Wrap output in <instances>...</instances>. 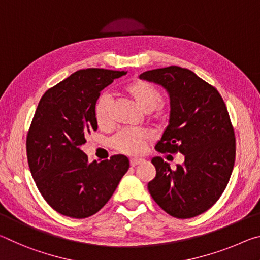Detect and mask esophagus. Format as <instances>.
<instances>
[{
	"instance_id": "obj_1",
	"label": "esophagus",
	"mask_w": 260,
	"mask_h": 260,
	"mask_svg": "<svg viewBox=\"0 0 260 260\" xmlns=\"http://www.w3.org/2000/svg\"><path fill=\"white\" fill-rule=\"evenodd\" d=\"M144 162V159H140V158H134V159H130V165L133 166V167H135V166L137 165H140Z\"/></svg>"
}]
</instances>
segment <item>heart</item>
<instances>
[{
    "label": "heart",
    "mask_w": 260,
    "mask_h": 260,
    "mask_svg": "<svg viewBox=\"0 0 260 260\" xmlns=\"http://www.w3.org/2000/svg\"><path fill=\"white\" fill-rule=\"evenodd\" d=\"M123 92L133 100L144 113H150L155 121L162 120L165 108L160 105L162 94L158 87L145 79H135L123 87ZM113 101L108 93H102L94 104V117L101 129L110 126ZM151 134L145 130H123L112 139V146L118 152L129 155L140 154L151 142Z\"/></svg>",
    "instance_id": "1"
}]
</instances>
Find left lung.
<instances>
[{
    "mask_svg": "<svg viewBox=\"0 0 260 260\" xmlns=\"http://www.w3.org/2000/svg\"><path fill=\"white\" fill-rule=\"evenodd\" d=\"M139 77L169 93V124L155 150L184 155L175 169L160 156L153 158L156 175L148 191L169 215L193 218L218 202L235 164V134L226 104L214 86L185 68L170 66Z\"/></svg>",
    "mask_w": 260,
    "mask_h": 260,
    "instance_id": "1",
    "label": "left lung"
}]
</instances>
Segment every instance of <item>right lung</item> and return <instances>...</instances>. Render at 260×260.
<instances>
[{"instance_id": "right-lung-1", "label": "right lung", "mask_w": 260, "mask_h": 260, "mask_svg": "<svg viewBox=\"0 0 260 260\" xmlns=\"http://www.w3.org/2000/svg\"><path fill=\"white\" fill-rule=\"evenodd\" d=\"M126 71L78 70L50 87L39 101L26 137L29 170L45 201L66 216L95 214L112 197L129 159L113 155L88 162L80 150L96 130L94 104L100 92Z\"/></svg>"}]
</instances>
